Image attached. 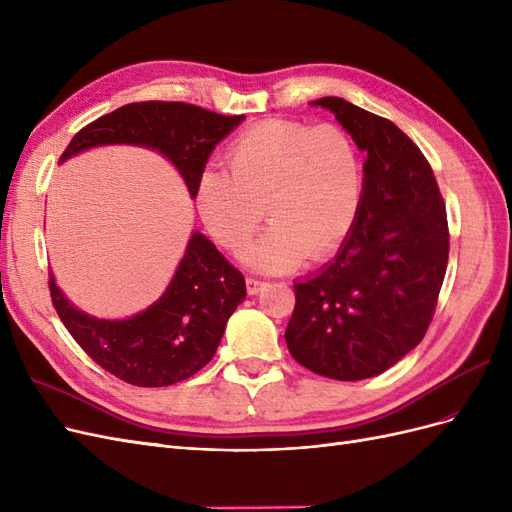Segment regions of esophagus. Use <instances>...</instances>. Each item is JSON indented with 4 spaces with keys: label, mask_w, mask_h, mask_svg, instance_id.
Wrapping results in <instances>:
<instances>
[{
    "label": "esophagus",
    "mask_w": 512,
    "mask_h": 512,
    "mask_svg": "<svg viewBox=\"0 0 512 512\" xmlns=\"http://www.w3.org/2000/svg\"><path fill=\"white\" fill-rule=\"evenodd\" d=\"M245 286H247V292L250 294H258L262 288H265L267 284L265 282H260V280H256V277H247L245 280Z\"/></svg>",
    "instance_id": "esophagus-1"
}]
</instances>
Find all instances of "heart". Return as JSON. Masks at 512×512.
I'll use <instances>...</instances> for the list:
<instances>
[{
    "instance_id": "obj_1",
    "label": "heart",
    "mask_w": 512,
    "mask_h": 512,
    "mask_svg": "<svg viewBox=\"0 0 512 512\" xmlns=\"http://www.w3.org/2000/svg\"><path fill=\"white\" fill-rule=\"evenodd\" d=\"M230 173L205 168L196 207L209 235L247 267L282 273L335 254L359 218L363 170L359 151L337 126L309 128L271 119L245 130L228 149Z\"/></svg>"
}]
</instances>
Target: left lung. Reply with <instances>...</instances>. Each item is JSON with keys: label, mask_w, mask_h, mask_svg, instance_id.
<instances>
[{"label": "left lung", "mask_w": 512, "mask_h": 512, "mask_svg": "<svg viewBox=\"0 0 512 512\" xmlns=\"http://www.w3.org/2000/svg\"><path fill=\"white\" fill-rule=\"evenodd\" d=\"M309 104L365 153L363 196L335 258L294 282L286 344L318 376L365 380L421 344L446 273V209L429 162L393 121L335 96Z\"/></svg>", "instance_id": "left-lung-1"}]
</instances>
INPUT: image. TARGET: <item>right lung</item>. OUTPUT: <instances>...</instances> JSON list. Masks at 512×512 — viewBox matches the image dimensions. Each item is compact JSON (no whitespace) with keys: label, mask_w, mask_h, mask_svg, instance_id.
Instances as JSON below:
<instances>
[{"label":"right lung","mask_w":512,"mask_h":512,"mask_svg":"<svg viewBox=\"0 0 512 512\" xmlns=\"http://www.w3.org/2000/svg\"><path fill=\"white\" fill-rule=\"evenodd\" d=\"M245 115H218L183 102H136L117 108L76 134L59 164L108 145L143 147L177 168L190 198L213 149ZM61 322L91 359L134 386H170L203 369L218 350L226 322L245 299L243 275L192 230L166 290L128 318H98L76 307L51 273Z\"/></svg>","instance_id":"1"}]
</instances>
